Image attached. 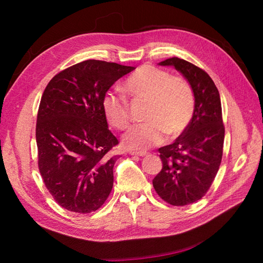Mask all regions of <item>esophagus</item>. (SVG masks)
<instances>
[{
    "mask_svg": "<svg viewBox=\"0 0 263 263\" xmlns=\"http://www.w3.org/2000/svg\"><path fill=\"white\" fill-rule=\"evenodd\" d=\"M130 155L132 156H146L148 153L146 152H137V150H133V152H130Z\"/></svg>",
    "mask_w": 263,
    "mask_h": 263,
    "instance_id": "esophagus-1",
    "label": "esophagus"
}]
</instances>
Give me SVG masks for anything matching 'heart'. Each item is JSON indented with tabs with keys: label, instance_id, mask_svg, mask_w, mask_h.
<instances>
[{
	"label": "heart",
	"instance_id": "b5f03b06",
	"mask_svg": "<svg viewBox=\"0 0 263 263\" xmlns=\"http://www.w3.org/2000/svg\"><path fill=\"white\" fill-rule=\"evenodd\" d=\"M124 90L132 102H146L143 124L132 126L122 138L123 147L144 150L160 144L166 135L178 138L186 130L194 114L193 89L186 79L172 76L168 71L144 64L124 82ZM106 120L117 130L130 125L131 114L127 100L107 91L102 99Z\"/></svg>",
	"mask_w": 263,
	"mask_h": 263
}]
</instances>
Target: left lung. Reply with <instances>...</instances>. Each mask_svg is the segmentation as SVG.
<instances>
[{
    "mask_svg": "<svg viewBox=\"0 0 263 263\" xmlns=\"http://www.w3.org/2000/svg\"><path fill=\"white\" fill-rule=\"evenodd\" d=\"M160 65H173L186 78L195 98L194 114L183 135L158 149L163 168L153 180L155 191L172 205L197 202L208 192L219 170L224 148L219 91L209 74L178 58Z\"/></svg>",
    "mask_w": 263,
    "mask_h": 263,
    "instance_id": "1",
    "label": "left lung"
}]
</instances>
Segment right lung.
<instances>
[{"label": "right lung", "instance_id": "right-lung-1", "mask_svg": "<svg viewBox=\"0 0 263 263\" xmlns=\"http://www.w3.org/2000/svg\"><path fill=\"white\" fill-rule=\"evenodd\" d=\"M133 66L87 60L48 82L36 123L38 168L48 192L62 208L90 214L113 187L119 144L102 108L104 95Z\"/></svg>", "mask_w": 263, "mask_h": 263}]
</instances>
